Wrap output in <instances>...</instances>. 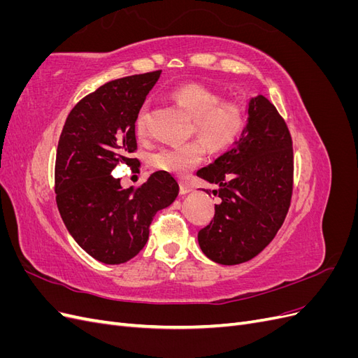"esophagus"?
I'll list each match as a JSON object with an SVG mask.
<instances>
[{"mask_svg": "<svg viewBox=\"0 0 358 358\" xmlns=\"http://www.w3.org/2000/svg\"><path fill=\"white\" fill-rule=\"evenodd\" d=\"M191 189H192V187L189 185V183H185V182L180 183V189H179L180 196H187V194H188Z\"/></svg>", "mask_w": 358, "mask_h": 358, "instance_id": "1", "label": "esophagus"}]
</instances>
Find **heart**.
Instances as JSON below:
<instances>
[{
    "mask_svg": "<svg viewBox=\"0 0 358 358\" xmlns=\"http://www.w3.org/2000/svg\"><path fill=\"white\" fill-rule=\"evenodd\" d=\"M171 99L192 119V133L212 152L233 146L246 127L245 107L236 101H222L220 92L208 86L188 83L173 90ZM148 107L143 106L136 117V131L142 136L146 128ZM200 143L161 148L150 157L152 166L176 175H185L203 158Z\"/></svg>",
    "mask_w": 358,
    "mask_h": 358,
    "instance_id": "b5f03b06",
    "label": "heart"
}]
</instances>
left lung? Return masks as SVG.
Returning a JSON list of instances; mask_svg holds the SVG:
<instances>
[{
  "instance_id": "8db88e82",
  "label": "left lung",
  "mask_w": 358,
  "mask_h": 358,
  "mask_svg": "<svg viewBox=\"0 0 358 358\" xmlns=\"http://www.w3.org/2000/svg\"><path fill=\"white\" fill-rule=\"evenodd\" d=\"M292 142L288 127L264 95L249 99L239 140L197 176L218 185L220 204L199 245L212 262L233 266L258 255L273 241L292 194Z\"/></svg>"
}]
</instances>
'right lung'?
<instances>
[{
	"label": "right lung",
	"mask_w": 358,
	"mask_h": 358,
	"mask_svg": "<svg viewBox=\"0 0 358 358\" xmlns=\"http://www.w3.org/2000/svg\"><path fill=\"white\" fill-rule=\"evenodd\" d=\"M161 70L107 82L76 104L57 149L55 192L61 218L78 245L104 264H122L148 242L158 210L176 200L179 185L159 170L137 189L121 187L117 164L140 166L136 117Z\"/></svg>",
	"instance_id": "obj_1"
}]
</instances>
